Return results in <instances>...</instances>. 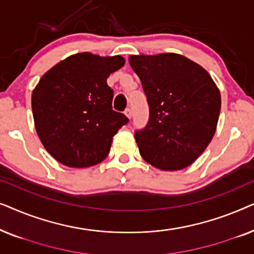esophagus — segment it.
Here are the masks:
<instances>
[{
  "label": "esophagus",
  "instance_id": "obj_1",
  "mask_svg": "<svg viewBox=\"0 0 254 254\" xmlns=\"http://www.w3.org/2000/svg\"><path fill=\"white\" fill-rule=\"evenodd\" d=\"M125 114H126L127 118H129V119H130L131 116H133V112H131V110L129 109V107H128V109L125 110Z\"/></svg>",
  "mask_w": 254,
  "mask_h": 254
}]
</instances>
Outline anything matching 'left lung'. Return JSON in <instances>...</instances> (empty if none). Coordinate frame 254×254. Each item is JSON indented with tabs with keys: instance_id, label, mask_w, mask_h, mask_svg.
Returning <instances> with one entry per match:
<instances>
[{
	"instance_id": "obj_1",
	"label": "left lung",
	"mask_w": 254,
	"mask_h": 254,
	"mask_svg": "<svg viewBox=\"0 0 254 254\" xmlns=\"http://www.w3.org/2000/svg\"><path fill=\"white\" fill-rule=\"evenodd\" d=\"M141 79L149 119L135 130L142 158L166 171L192 164L210 143L221 111V95L210 75L179 54L131 55Z\"/></svg>"
}]
</instances>
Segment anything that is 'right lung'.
Masks as SVG:
<instances>
[{"label": "right lung", "instance_id": "obj_1", "mask_svg": "<svg viewBox=\"0 0 254 254\" xmlns=\"http://www.w3.org/2000/svg\"><path fill=\"white\" fill-rule=\"evenodd\" d=\"M125 64L120 55H71L48 70L33 90L34 126L44 147L58 162L88 168L109 155L128 118L112 109L106 79Z\"/></svg>", "mask_w": 254, "mask_h": 254}]
</instances>
